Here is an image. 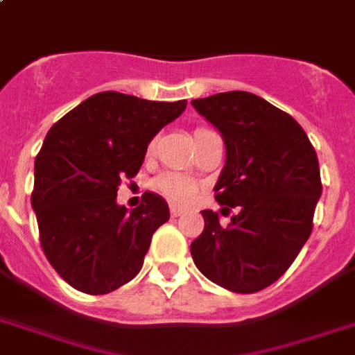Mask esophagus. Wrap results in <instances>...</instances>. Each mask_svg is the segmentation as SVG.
<instances>
[{
	"label": "esophagus",
	"mask_w": 355,
	"mask_h": 355,
	"mask_svg": "<svg viewBox=\"0 0 355 355\" xmlns=\"http://www.w3.org/2000/svg\"><path fill=\"white\" fill-rule=\"evenodd\" d=\"M169 212H171L173 218H178V216H180V214L186 212V208H182V207H175V205H171V207H169Z\"/></svg>",
	"instance_id": "34e87169"
}]
</instances>
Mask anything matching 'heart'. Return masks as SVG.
<instances>
[{"label":"heart","mask_w":355,"mask_h":355,"mask_svg":"<svg viewBox=\"0 0 355 355\" xmlns=\"http://www.w3.org/2000/svg\"><path fill=\"white\" fill-rule=\"evenodd\" d=\"M201 132H205V128H197L196 135ZM154 148H156V141L153 139L147 145L148 156H153ZM154 189L159 196H164L173 202H188L197 193V182L184 175H178V173H166L154 180Z\"/></svg>","instance_id":"heart-1"}]
</instances>
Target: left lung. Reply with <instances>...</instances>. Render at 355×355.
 <instances>
[{"label":"left lung","instance_id":"obj_1","mask_svg":"<svg viewBox=\"0 0 355 355\" xmlns=\"http://www.w3.org/2000/svg\"><path fill=\"white\" fill-rule=\"evenodd\" d=\"M191 104L223 135L227 162L214 196L238 214L223 227L218 214L202 210L205 229L189 251L212 283L253 294L279 279L311 236L322 193L316 150L288 113L253 93Z\"/></svg>","mask_w":355,"mask_h":355}]
</instances>
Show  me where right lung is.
<instances>
[{"instance_id":"1","label":"right lung","mask_w":355,"mask_h":355,"mask_svg":"<svg viewBox=\"0 0 355 355\" xmlns=\"http://www.w3.org/2000/svg\"><path fill=\"white\" fill-rule=\"evenodd\" d=\"M186 104L104 91L46 134L35 158L31 207L46 259L76 291L107 294L139 274L169 207L145 191L128 214L115 201L119 186L139 173L150 139Z\"/></svg>"}]
</instances>
